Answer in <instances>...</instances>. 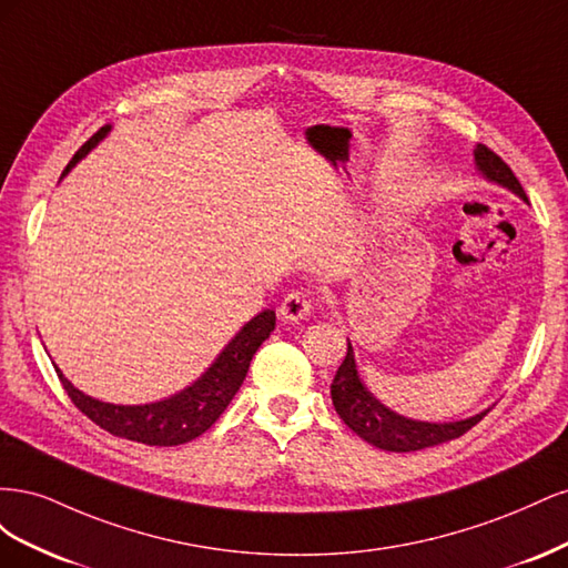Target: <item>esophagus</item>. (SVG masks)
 <instances>
[{
  "instance_id": "esophagus-1",
  "label": "esophagus",
  "mask_w": 568,
  "mask_h": 568,
  "mask_svg": "<svg viewBox=\"0 0 568 568\" xmlns=\"http://www.w3.org/2000/svg\"><path fill=\"white\" fill-rule=\"evenodd\" d=\"M311 311H313V298L307 296L305 291H291L280 305V317L284 322H298V320L311 317Z\"/></svg>"
}]
</instances>
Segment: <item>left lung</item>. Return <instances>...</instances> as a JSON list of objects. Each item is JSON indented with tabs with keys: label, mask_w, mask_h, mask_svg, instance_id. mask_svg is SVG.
Here are the masks:
<instances>
[{
	"label": "left lung",
	"mask_w": 568,
	"mask_h": 568,
	"mask_svg": "<svg viewBox=\"0 0 568 568\" xmlns=\"http://www.w3.org/2000/svg\"><path fill=\"white\" fill-rule=\"evenodd\" d=\"M474 165L480 178L509 189L511 194H517L524 203H528L524 186L514 178L509 165L484 144H478L474 149ZM332 403L338 412V417L346 422V426L353 428L359 438H365L367 443L376 445V448L388 453H415L432 448V445L459 438L490 412V407L480 409L478 415L457 422H422L398 415V412L386 407L376 398V395L365 386V382L359 379L351 341L346 359H343L341 367L336 369V376L332 382Z\"/></svg>",
	"instance_id": "8db88e82"
}]
</instances>
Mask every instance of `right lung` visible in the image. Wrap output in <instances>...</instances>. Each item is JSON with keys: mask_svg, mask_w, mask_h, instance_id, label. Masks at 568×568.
Here are the masks:
<instances>
[{"mask_svg": "<svg viewBox=\"0 0 568 568\" xmlns=\"http://www.w3.org/2000/svg\"><path fill=\"white\" fill-rule=\"evenodd\" d=\"M109 132L111 125H104L97 134H92L90 140L78 149L73 161L63 170V175L71 173L75 163L88 156ZM274 320H277L274 317V311L257 313L232 336L227 346L213 359V365L205 369L194 384H189L175 395H168L163 400H153L144 405H115L92 398V395L82 393L68 382L57 365L54 367L68 398H71L75 407L84 412L94 424L104 428V432L134 443L168 448V445H182L199 438L217 422V417L232 403L236 390L242 388L255 351L263 346L265 338H270L274 329Z\"/></svg>", "mask_w": 568, "mask_h": 568, "instance_id": "1", "label": "right lung"}]
</instances>
